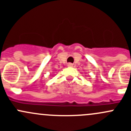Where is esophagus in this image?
<instances>
[{"mask_svg":"<svg viewBox=\"0 0 131 131\" xmlns=\"http://www.w3.org/2000/svg\"><path fill=\"white\" fill-rule=\"evenodd\" d=\"M68 67H73V64H72V63H68Z\"/></svg>","mask_w":131,"mask_h":131,"instance_id":"obj_1","label":"esophagus"}]
</instances>
